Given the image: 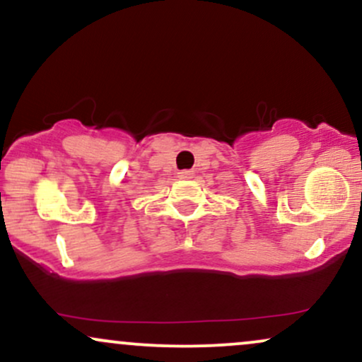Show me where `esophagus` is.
I'll use <instances>...</instances> for the list:
<instances>
[{
    "label": "esophagus",
    "mask_w": 362,
    "mask_h": 362,
    "mask_svg": "<svg viewBox=\"0 0 362 362\" xmlns=\"http://www.w3.org/2000/svg\"><path fill=\"white\" fill-rule=\"evenodd\" d=\"M178 175H180V178H190V175H192V173H190L189 170H184V172H180V173H178Z\"/></svg>",
    "instance_id": "34e87169"
}]
</instances>
